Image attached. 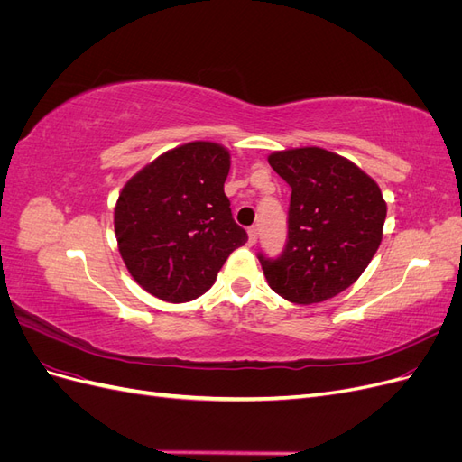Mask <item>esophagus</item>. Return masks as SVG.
I'll use <instances>...</instances> for the list:
<instances>
[{"label": "esophagus", "mask_w": 462, "mask_h": 462, "mask_svg": "<svg viewBox=\"0 0 462 462\" xmlns=\"http://www.w3.org/2000/svg\"><path fill=\"white\" fill-rule=\"evenodd\" d=\"M256 241H258V229L256 227H250L248 229V245L254 246Z\"/></svg>", "instance_id": "34e87169"}]
</instances>
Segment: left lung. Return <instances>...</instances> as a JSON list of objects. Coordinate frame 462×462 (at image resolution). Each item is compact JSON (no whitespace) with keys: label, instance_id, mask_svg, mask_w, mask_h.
Returning <instances> with one entry per match:
<instances>
[{"label":"left lung","instance_id":"obj_1","mask_svg":"<svg viewBox=\"0 0 462 462\" xmlns=\"http://www.w3.org/2000/svg\"><path fill=\"white\" fill-rule=\"evenodd\" d=\"M268 162L291 187L283 254L258 256L268 285L295 304L333 299L356 282L382 243V190L356 163L318 146L273 152Z\"/></svg>","mask_w":462,"mask_h":462}]
</instances>
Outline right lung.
<instances>
[{
	"instance_id": "right-lung-1",
	"label": "right lung",
	"mask_w": 462,
	"mask_h": 462,
	"mask_svg": "<svg viewBox=\"0 0 462 462\" xmlns=\"http://www.w3.org/2000/svg\"><path fill=\"white\" fill-rule=\"evenodd\" d=\"M231 153L197 141L167 150L119 192L114 226L134 282L167 302H187L214 285L246 231L235 223L223 183Z\"/></svg>"
}]
</instances>
